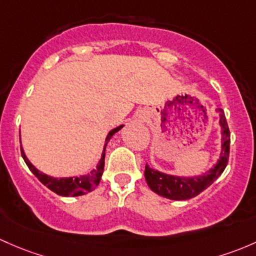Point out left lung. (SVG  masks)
Masks as SVG:
<instances>
[{
	"instance_id": "left-lung-1",
	"label": "left lung",
	"mask_w": 256,
	"mask_h": 256,
	"mask_svg": "<svg viewBox=\"0 0 256 256\" xmlns=\"http://www.w3.org/2000/svg\"><path fill=\"white\" fill-rule=\"evenodd\" d=\"M217 112H220V125L222 128V152H220L218 163L204 176L192 178L168 176V174L150 168L146 164L144 178L152 192L170 200H188L206 190L223 173L228 164V158H230V132L224 112L222 109H217Z\"/></svg>"
}]
</instances>
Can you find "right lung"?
<instances>
[{
    "mask_svg": "<svg viewBox=\"0 0 256 256\" xmlns=\"http://www.w3.org/2000/svg\"><path fill=\"white\" fill-rule=\"evenodd\" d=\"M124 125L118 126L116 128L110 131L108 134L106 138V146H104V150L103 154H102L100 160H99V164L96 166V169H93L90 173L86 174V176H76V178H52L46 176V174L42 173L39 172L36 166H33L30 162L28 160L26 156L24 154V150L20 147V153L22 157H23L24 162H26L28 168L30 169L32 173L36 176L42 184L45 185L46 188H49L51 192H54L58 195L61 196H80L84 195V194L90 192L92 190H94L96 188V185L99 184L100 182L102 174H103L104 170V160H106V147L109 142V140L112 138V135L115 132L120 130Z\"/></svg>",
    "mask_w": 256,
    "mask_h": 256,
    "instance_id": "obj_1",
    "label": "right lung"
}]
</instances>
